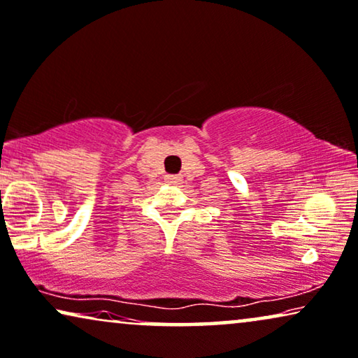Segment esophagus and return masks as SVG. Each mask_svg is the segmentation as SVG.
I'll return each mask as SVG.
<instances>
[{"label": "esophagus", "instance_id": "34e87169", "mask_svg": "<svg viewBox=\"0 0 358 358\" xmlns=\"http://www.w3.org/2000/svg\"><path fill=\"white\" fill-rule=\"evenodd\" d=\"M166 182H169V184H180V182H182V176H179V174H168L166 176Z\"/></svg>", "mask_w": 358, "mask_h": 358}]
</instances>
